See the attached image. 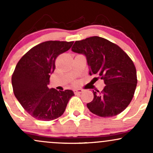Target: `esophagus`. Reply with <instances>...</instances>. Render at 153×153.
I'll return each mask as SVG.
<instances>
[{
  "label": "esophagus",
  "instance_id": "34e87169",
  "mask_svg": "<svg viewBox=\"0 0 153 153\" xmlns=\"http://www.w3.org/2000/svg\"><path fill=\"white\" fill-rule=\"evenodd\" d=\"M82 91H83V90H82V89H75L74 91V93L75 94H81Z\"/></svg>",
  "mask_w": 153,
  "mask_h": 153
}]
</instances>
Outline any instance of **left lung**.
Listing matches in <instances>:
<instances>
[{
	"label": "left lung",
	"instance_id": "8db88e82",
	"mask_svg": "<svg viewBox=\"0 0 153 153\" xmlns=\"http://www.w3.org/2000/svg\"><path fill=\"white\" fill-rule=\"evenodd\" d=\"M72 51L85 56L89 74L96 75L104 81L103 91H93L94 99L87 107L101 117L116 116L131 102L137 79L130 57L118 45L99 36L76 41Z\"/></svg>",
	"mask_w": 153,
	"mask_h": 153
}]
</instances>
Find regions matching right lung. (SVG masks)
Wrapping results in <instances>:
<instances>
[{"label": "right lung", "mask_w": 153, "mask_h": 153, "mask_svg": "<svg viewBox=\"0 0 153 153\" xmlns=\"http://www.w3.org/2000/svg\"><path fill=\"white\" fill-rule=\"evenodd\" d=\"M73 42L47 41L28 51L20 59L12 75L14 95L31 116L50 121L63 114L74 93L72 90L49 88L50 75L59 54L71 48Z\"/></svg>", "instance_id": "obj_1"}]
</instances>
